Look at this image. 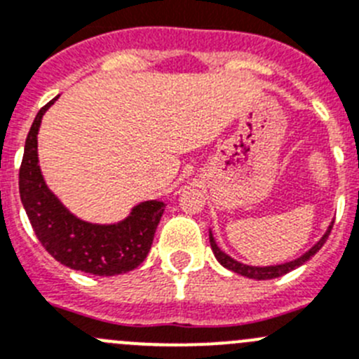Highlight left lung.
Segmentation results:
<instances>
[{
    "mask_svg": "<svg viewBox=\"0 0 359 359\" xmlns=\"http://www.w3.org/2000/svg\"><path fill=\"white\" fill-rule=\"evenodd\" d=\"M331 229H333V221H331V225L327 226L326 232H324V236L320 237V239L317 241V243L313 244L310 250L304 251L303 255L297 257V259L290 260V262L276 264V266H262V267H260V266H248V264H243V262H239V260L232 259L230 255H226L225 251L219 250V246L216 244V239H214V236H212V232H210V230H209V241H210V248H212V253H214V257L217 259V262H219L223 267H226L229 271H233V273L241 274V276L251 278V280H273V278L283 276V274L290 273V271L297 269V267L303 266L304 262H308V260H310L311 257L316 255L317 251H319L320 248L324 246L326 239L330 237Z\"/></svg>",
    "mask_w": 359,
    "mask_h": 359,
    "instance_id": "obj_1",
    "label": "left lung"
}]
</instances>
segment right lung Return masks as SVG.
Listing matches in <instances>:
<instances>
[{
    "mask_svg": "<svg viewBox=\"0 0 359 359\" xmlns=\"http://www.w3.org/2000/svg\"><path fill=\"white\" fill-rule=\"evenodd\" d=\"M58 97L36 113L25 143L19 193L29 223L49 255L63 266L95 276L129 273L149 255L166 203L161 200L140 202L130 209L129 216L109 225L74 216L43 180L36 152L42 116Z\"/></svg>",
    "mask_w": 359,
    "mask_h": 359,
    "instance_id": "right-lung-1",
    "label": "right lung"
}]
</instances>
